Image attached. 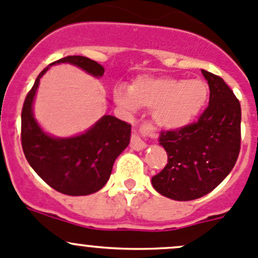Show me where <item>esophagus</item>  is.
Returning a JSON list of instances; mask_svg holds the SVG:
<instances>
[{
	"mask_svg": "<svg viewBox=\"0 0 258 258\" xmlns=\"http://www.w3.org/2000/svg\"><path fill=\"white\" fill-rule=\"evenodd\" d=\"M130 146H131V148H134V150L140 151V150H144V148L146 147V144L144 142V140L141 139V136H140V135L135 131L131 136V142H130Z\"/></svg>",
	"mask_w": 258,
	"mask_h": 258,
	"instance_id": "obj_1",
	"label": "esophagus"
}]
</instances>
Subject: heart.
<instances>
[{"label":"heart","mask_w":258,"mask_h":258,"mask_svg":"<svg viewBox=\"0 0 258 258\" xmlns=\"http://www.w3.org/2000/svg\"><path fill=\"white\" fill-rule=\"evenodd\" d=\"M209 97V87L202 80L173 77H141L131 90L118 87L114 100L127 110L137 106L153 110L158 126L179 130L188 126L199 116Z\"/></svg>","instance_id":"heart-1"}]
</instances>
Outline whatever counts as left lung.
Here are the masks:
<instances>
[{"instance_id":"obj_1","label":"left lung","mask_w":258,"mask_h":258,"mask_svg":"<svg viewBox=\"0 0 258 258\" xmlns=\"http://www.w3.org/2000/svg\"><path fill=\"white\" fill-rule=\"evenodd\" d=\"M202 75L209 83L210 102L199 121L160 136L168 161L152 177V186L176 201L210 194L227 177L240 153V101L220 76L205 70Z\"/></svg>"}]
</instances>
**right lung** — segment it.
I'll return each mask as SVG.
<instances>
[{
	"label": "right lung",
	"instance_id": "right-lung-1",
	"mask_svg": "<svg viewBox=\"0 0 258 258\" xmlns=\"http://www.w3.org/2000/svg\"><path fill=\"white\" fill-rule=\"evenodd\" d=\"M56 63H71L96 77L105 69L83 56H67ZM42 70L26 96L21 113V144L26 160L48 186L70 196H86L102 188L114 160L130 144L131 124L106 114L87 132L71 139H53L41 130L32 113L33 97Z\"/></svg>",
	"mask_w": 258,
	"mask_h": 258
}]
</instances>
